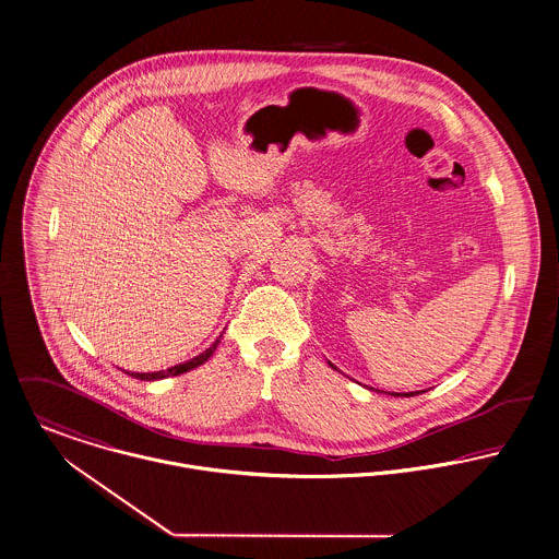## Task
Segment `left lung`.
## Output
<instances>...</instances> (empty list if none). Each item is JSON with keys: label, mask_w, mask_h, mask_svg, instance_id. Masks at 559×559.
Instances as JSON below:
<instances>
[{"label": "left lung", "mask_w": 559, "mask_h": 559, "mask_svg": "<svg viewBox=\"0 0 559 559\" xmlns=\"http://www.w3.org/2000/svg\"><path fill=\"white\" fill-rule=\"evenodd\" d=\"M330 367H334V365H332V362H330ZM423 392H425V390H423ZM394 396H399V394H394ZM403 396H414V392H409V394H407V392H405V394H403Z\"/></svg>", "instance_id": "8db88e82"}]
</instances>
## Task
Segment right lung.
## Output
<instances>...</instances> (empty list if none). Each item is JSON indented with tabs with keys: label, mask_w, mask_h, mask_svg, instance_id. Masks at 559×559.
<instances>
[{
	"label": "right lung",
	"mask_w": 559,
	"mask_h": 559,
	"mask_svg": "<svg viewBox=\"0 0 559 559\" xmlns=\"http://www.w3.org/2000/svg\"><path fill=\"white\" fill-rule=\"evenodd\" d=\"M221 343V336L203 352V354H199L197 358H192V360H188L185 365H176V367H171V369H167V371H156V372H132V377H136V379H143V381H154V379H165V377H174V374H182V372L190 371V369H197L199 365H203V362H207V358L214 354V349H216V345Z\"/></svg>",
	"instance_id": "1"
}]
</instances>
